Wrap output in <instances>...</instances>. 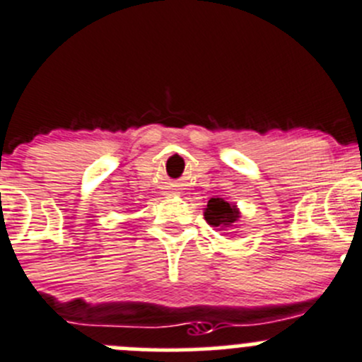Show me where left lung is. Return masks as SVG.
<instances>
[{"instance_id":"1","label":"left lung","mask_w":362,"mask_h":362,"mask_svg":"<svg viewBox=\"0 0 362 362\" xmlns=\"http://www.w3.org/2000/svg\"><path fill=\"white\" fill-rule=\"evenodd\" d=\"M204 218L211 227H216L218 230H227V228L234 227L235 221H239L241 211L234 202L216 197V199H211L204 207Z\"/></svg>"}]
</instances>
